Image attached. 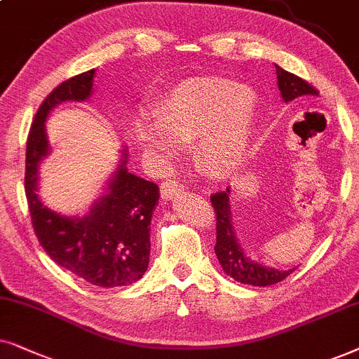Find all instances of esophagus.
<instances>
[{"label":"esophagus","mask_w":359,"mask_h":359,"mask_svg":"<svg viewBox=\"0 0 359 359\" xmlns=\"http://www.w3.org/2000/svg\"><path fill=\"white\" fill-rule=\"evenodd\" d=\"M184 184H180L179 180H165L162 182V189H161V195L164 200L174 198L175 195H179L180 192H184Z\"/></svg>","instance_id":"obj_1"}]
</instances>
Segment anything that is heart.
Segmentation results:
<instances>
[{
	"label": "heart",
	"instance_id": "1",
	"mask_svg": "<svg viewBox=\"0 0 359 359\" xmlns=\"http://www.w3.org/2000/svg\"><path fill=\"white\" fill-rule=\"evenodd\" d=\"M157 124L140 121L137 140L162 157L175 142L198 137L197 159L210 174L235 170L245 157L252 128L250 92L224 80H192L179 85L156 109Z\"/></svg>",
	"mask_w": 359,
	"mask_h": 359
}]
</instances>
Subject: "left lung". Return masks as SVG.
Segmentation results:
<instances>
[{
    "label": "left lung",
    "instance_id": "obj_1",
    "mask_svg": "<svg viewBox=\"0 0 359 359\" xmlns=\"http://www.w3.org/2000/svg\"><path fill=\"white\" fill-rule=\"evenodd\" d=\"M276 74L277 85H279L284 102H292V100L300 97L318 95V90L313 85H310L307 80L280 69L279 65H276ZM210 202H212L215 217H217V245H215V252H217V257L223 267L224 274L233 277L238 283L257 285V287L277 284L292 274L294 269H271V267L261 266L251 261L243 252L236 241L235 228H233L231 210H229V187L226 190H222V192L213 194L210 197Z\"/></svg>",
    "mask_w": 359,
    "mask_h": 359
}]
</instances>
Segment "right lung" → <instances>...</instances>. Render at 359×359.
Masks as SVG:
<instances>
[{
    "mask_svg": "<svg viewBox=\"0 0 359 359\" xmlns=\"http://www.w3.org/2000/svg\"><path fill=\"white\" fill-rule=\"evenodd\" d=\"M95 69L72 76L47 95L37 109L26 146L24 189L32 228L57 264L98 287H118L140 280L149 266L151 219L159 187L128 172L126 156L109 182V192L83 218L60 217L37 198V169L49 152L44 121L55 104L82 102L92 93Z\"/></svg>",
    "mask_w": 359,
    "mask_h": 359,
    "instance_id": "add662e5",
    "label": "right lung"
}]
</instances>
